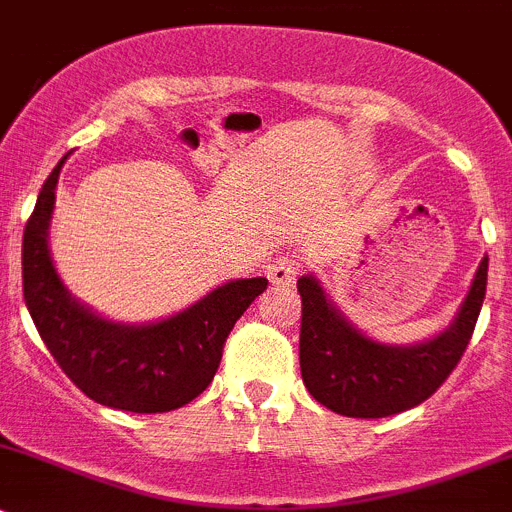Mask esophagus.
<instances>
[{
  "label": "esophagus",
  "instance_id": "obj_1",
  "mask_svg": "<svg viewBox=\"0 0 512 512\" xmlns=\"http://www.w3.org/2000/svg\"><path fill=\"white\" fill-rule=\"evenodd\" d=\"M297 260H292V257H280V260L272 262L270 267H267V280L272 282V285H280V287H290L292 282H295L297 277Z\"/></svg>",
  "mask_w": 512,
  "mask_h": 512
}]
</instances>
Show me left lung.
<instances>
[{"label":"left lung","instance_id":"1","mask_svg":"<svg viewBox=\"0 0 512 512\" xmlns=\"http://www.w3.org/2000/svg\"><path fill=\"white\" fill-rule=\"evenodd\" d=\"M488 285L483 257L453 322L415 345H388L357 330L315 275L297 280L302 297L300 370L320 405L347 418H388L425 403L463 357Z\"/></svg>","mask_w":512,"mask_h":512}]
</instances>
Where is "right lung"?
Listing matches in <instances>:
<instances>
[{"mask_svg": "<svg viewBox=\"0 0 512 512\" xmlns=\"http://www.w3.org/2000/svg\"><path fill=\"white\" fill-rule=\"evenodd\" d=\"M64 155L42 185L22 240L24 302L39 337L69 380L94 403L127 413H170L215 377L222 345L265 277L230 280L157 322H114L64 287L49 252V222Z\"/></svg>", "mask_w": 512, "mask_h": 512, "instance_id": "add662e5", "label": "right lung"}]
</instances>
